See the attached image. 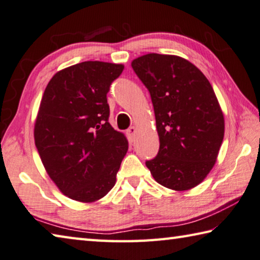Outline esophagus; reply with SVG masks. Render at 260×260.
<instances>
[{
  "mask_svg": "<svg viewBox=\"0 0 260 260\" xmlns=\"http://www.w3.org/2000/svg\"><path fill=\"white\" fill-rule=\"evenodd\" d=\"M135 134H136V127L135 126H132L129 127L128 129H127V136H128V139L133 142L135 140Z\"/></svg>",
  "mask_w": 260,
  "mask_h": 260,
  "instance_id": "34e87169",
  "label": "esophagus"
}]
</instances>
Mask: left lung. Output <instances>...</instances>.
Masks as SVG:
<instances>
[{
	"label": "left lung",
	"instance_id": "left-lung-1",
	"mask_svg": "<svg viewBox=\"0 0 260 260\" xmlns=\"http://www.w3.org/2000/svg\"><path fill=\"white\" fill-rule=\"evenodd\" d=\"M132 67L152 100L160 146L145 162L162 186L186 191L214 167L224 139V115L208 79L177 55L149 53Z\"/></svg>",
	"mask_w": 260,
	"mask_h": 260
}]
</instances>
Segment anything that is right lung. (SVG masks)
I'll return each mask as SVG.
<instances>
[{"label": "right lung", "mask_w": 260, "mask_h": 260, "mask_svg": "<svg viewBox=\"0 0 260 260\" xmlns=\"http://www.w3.org/2000/svg\"><path fill=\"white\" fill-rule=\"evenodd\" d=\"M124 66L84 61L56 73L42 98L35 145L46 173L64 196L94 202L116 183L128 150L109 124L107 93Z\"/></svg>", "instance_id": "right-lung-1"}]
</instances>
